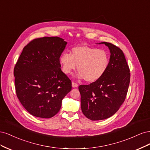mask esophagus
Segmentation results:
<instances>
[{"instance_id":"1","label":"esophagus","mask_w":150,"mask_h":150,"mask_svg":"<svg viewBox=\"0 0 150 150\" xmlns=\"http://www.w3.org/2000/svg\"><path fill=\"white\" fill-rule=\"evenodd\" d=\"M72 86L73 88H77L78 86V84H77V83H74V82H72Z\"/></svg>"}]
</instances>
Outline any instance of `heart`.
<instances>
[{
	"instance_id": "obj_1",
	"label": "heart",
	"mask_w": 150,
	"mask_h": 150,
	"mask_svg": "<svg viewBox=\"0 0 150 150\" xmlns=\"http://www.w3.org/2000/svg\"><path fill=\"white\" fill-rule=\"evenodd\" d=\"M59 62L64 73L71 74L78 66L77 77L93 83L100 79L107 71L110 55L104 49L82 45L72 48L71 54L62 53Z\"/></svg>"
}]
</instances>
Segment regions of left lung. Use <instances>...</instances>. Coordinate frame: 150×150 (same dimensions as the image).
Returning <instances> with one entry per match:
<instances>
[{"label":"left lung","mask_w":150,"mask_h":150,"mask_svg":"<svg viewBox=\"0 0 150 150\" xmlns=\"http://www.w3.org/2000/svg\"><path fill=\"white\" fill-rule=\"evenodd\" d=\"M101 44L106 46L111 54L107 71L95 82L79 86L81 110L92 121L107 119L118 111L130 82L129 69L122 51L111 43Z\"/></svg>","instance_id":"left-lung-1"}]
</instances>
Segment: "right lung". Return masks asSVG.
I'll return each mask as SVG.
<instances>
[{"label": "right lung", "instance_id": "right-lung-1", "mask_svg": "<svg viewBox=\"0 0 150 150\" xmlns=\"http://www.w3.org/2000/svg\"><path fill=\"white\" fill-rule=\"evenodd\" d=\"M67 43L58 37L34 39L24 47L16 63L13 75L17 96L33 116L53 117L71 91V81L61 71L59 62Z\"/></svg>", "mask_w": 150, "mask_h": 150}]
</instances>
